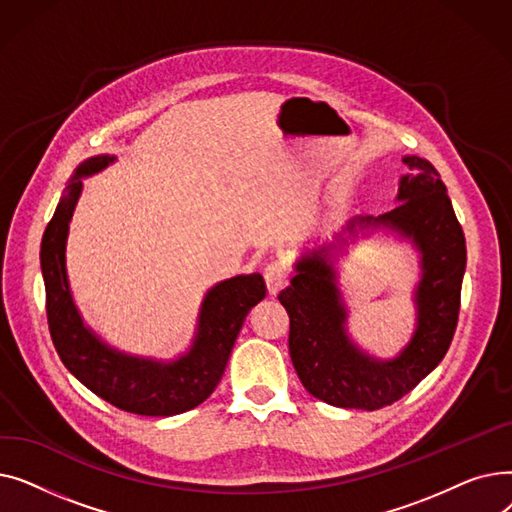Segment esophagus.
<instances>
[{
	"mask_svg": "<svg viewBox=\"0 0 512 512\" xmlns=\"http://www.w3.org/2000/svg\"><path fill=\"white\" fill-rule=\"evenodd\" d=\"M263 278H265V284H267V292L272 294V297H276V294L284 288L286 280H288V274H286V267L278 261H272L265 265L263 270Z\"/></svg>",
	"mask_w": 512,
	"mask_h": 512,
	"instance_id": "1",
	"label": "esophagus"
}]
</instances>
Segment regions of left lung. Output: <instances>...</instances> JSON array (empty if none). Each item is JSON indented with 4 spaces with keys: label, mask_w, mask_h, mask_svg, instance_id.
Listing matches in <instances>:
<instances>
[{
    "label": "left lung",
    "mask_w": 512,
    "mask_h": 512,
    "mask_svg": "<svg viewBox=\"0 0 512 512\" xmlns=\"http://www.w3.org/2000/svg\"><path fill=\"white\" fill-rule=\"evenodd\" d=\"M396 207L373 218L357 215L346 238L307 249L294 261V276L278 294L290 317L288 348L305 390L340 409L375 411L409 394L444 359L461 309L467 267L463 228L446 186L427 159L405 155ZM388 231L420 255L414 289L416 332L398 356L384 360L361 349L347 332V309L339 290L337 261L357 237Z\"/></svg>",
    "instance_id": "1"
}]
</instances>
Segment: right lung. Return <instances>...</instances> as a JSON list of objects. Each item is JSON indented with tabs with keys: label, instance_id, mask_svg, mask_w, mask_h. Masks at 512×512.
<instances>
[{
	"label": "right lung",
	"instance_id": "obj_1",
	"mask_svg": "<svg viewBox=\"0 0 512 512\" xmlns=\"http://www.w3.org/2000/svg\"><path fill=\"white\" fill-rule=\"evenodd\" d=\"M118 157L101 153L78 164L41 240L47 321L53 346L74 378L110 405L149 417H172L199 407L220 384L236 336L249 311L265 299L261 274L234 276L207 290L197 328L174 359L124 353L107 344L80 315L66 270V245L83 178L103 172Z\"/></svg>",
	"mask_w": 512,
	"mask_h": 512
}]
</instances>
